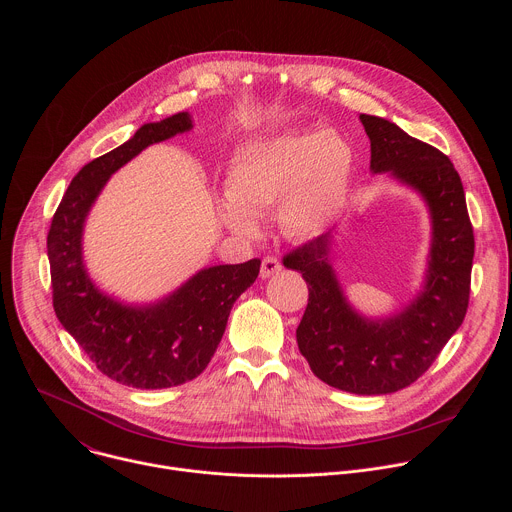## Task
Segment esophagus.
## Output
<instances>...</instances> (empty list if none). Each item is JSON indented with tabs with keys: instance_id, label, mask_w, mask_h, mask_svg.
I'll return each mask as SVG.
<instances>
[{
	"instance_id": "esophagus-1",
	"label": "esophagus",
	"mask_w": 512,
	"mask_h": 512,
	"mask_svg": "<svg viewBox=\"0 0 512 512\" xmlns=\"http://www.w3.org/2000/svg\"><path fill=\"white\" fill-rule=\"evenodd\" d=\"M279 271H281V263H279L277 257H273V255L263 257V261H261V277L263 279H267V277H271V275H275Z\"/></svg>"
}]
</instances>
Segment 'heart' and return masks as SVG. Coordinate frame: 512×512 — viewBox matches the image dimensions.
<instances>
[{
	"instance_id": "b5f03b06",
	"label": "heart",
	"mask_w": 512,
	"mask_h": 512,
	"mask_svg": "<svg viewBox=\"0 0 512 512\" xmlns=\"http://www.w3.org/2000/svg\"><path fill=\"white\" fill-rule=\"evenodd\" d=\"M350 174L352 148L336 129L251 139L227 166L223 221L237 233H253L255 216L279 202V223L287 233H316L338 212Z\"/></svg>"
}]
</instances>
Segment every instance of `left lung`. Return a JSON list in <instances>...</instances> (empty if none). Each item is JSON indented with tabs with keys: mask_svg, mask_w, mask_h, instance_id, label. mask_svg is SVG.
Returning a JSON list of instances; mask_svg holds the SVG:
<instances>
[{
	"mask_svg": "<svg viewBox=\"0 0 512 512\" xmlns=\"http://www.w3.org/2000/svg\"><path fill=\"white\" fill-rule=\"evenodd\" d=\"M360 123L371 139V170L413 186L429 204L433 243L423 291L401 314L367 320L342 296L328 263L330 235L289 251L283 265L300 271L310 289L296 336L312 373L346 393L387 395L415 383L462 326L474 229L460 174L446 154L383 117L362 113Z\"/></svg>",
	"mask_w": 512,
	"mask_h": 512,
	"instance_id": "obj_1",
	"label": "left lung"
}]
</instances>
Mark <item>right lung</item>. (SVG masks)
<instances>
[{
    "instance_id": "right-lung-1",
    "label": "right lung",
    "mask_w": 512,
    "mask_h": 512,
    "mask_svg": "<svg viewBox=\"0 0 512 512\" xmlns=\"http://www.w3.org/2000/svg\"><path fill=\"white\" fill-rule=\"evenodd\" d=\"M190 127L188 113L145 123L119 148L83 166L48 231L56 318L105 377L135 389H168L196 379L225 334L233 304L259 275V259L208 267L164 302L131 308L101 294L85 271L83 225L109 176L143 148Z\"/></svg>"
}]
</instances>
